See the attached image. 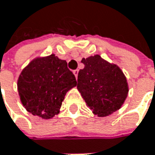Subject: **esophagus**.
<instances>
[{
	"label": "esophagus",
	"mask_w": 155,
	"mask_h": 155,
	"mask_svg": "<svg viewBox=\"0 0 155 155\" xmlns=\"http://www.w3.org/2000/svg\"><path fill=\"white\" fill-rule=\"evenodd\" d=\"M73 74L75 75V77H76V78H78V69H75V70H73Z\"/></svg>",
	"instance_id": "34e87169"
}]
</instances>
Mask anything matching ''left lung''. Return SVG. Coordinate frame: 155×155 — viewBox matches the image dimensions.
Listing matches in <instances>:
<instances>
[{
	"instance_id": "1",
	"label": "left lung",
	"mask_w": 155,
	"mask_h": 155,
	"mask_svg": "<svg viewBox=\"0 0 155 155\" xmlns=\"http://www.w3.org/2000/svg\"><path fill=\"white\" fill-rule=\"evenodd\" d=\"M85 68L78 76L77 88L87 105L98 117H106L120 109L128 94V84L120 68L100 55L81 61Z\"/></svg>"
}]
</instances>
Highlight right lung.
I'll use <instances>...</instances> for the list:
<instances>
[{
	"mask_svg": "<svg viewBox=\"0 0 155 155\" xmlns=\"http://www.w3.org/2000/svg\"><path fill=\"white\" fill-rule=\"evenodd\" d=\"M76 86V78L66 61L55 54L31 61L18 79L22 105L29 113L45 120L60 112L67 92Z\"/></svg>",
	"mask_w": 155,
	"mask_h": 155,
	"instance_id": "1",
	"label": "right lung"
}]
</instances>
